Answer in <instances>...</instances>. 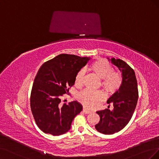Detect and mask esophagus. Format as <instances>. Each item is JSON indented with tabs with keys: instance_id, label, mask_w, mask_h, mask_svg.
I'll return each mask as SVG.
<instances>
[{
	"instance_id": "obj_1",
	"label": "esophagus",
	"mask_w": 159,
	"mask_h": 159,
	"mask_svg": "<svg viewBox=\"0 0 159 159\" xmlns=\"http://www.w3.org/2000/svg\"><path fill=\"white\" fill-rule=\"evenodd\" d=\"M83 112H84L85 114H89V113H91L90 111L87 110V109H85V108H84V109H83Z\"/></svg>"
}]
</instances>
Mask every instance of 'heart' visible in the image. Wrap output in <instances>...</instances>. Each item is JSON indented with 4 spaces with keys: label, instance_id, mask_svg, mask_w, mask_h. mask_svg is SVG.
<instances>
[{
    "label": "heart",
    "instance_id": "heart-1",
    "mask_svg": "<svg viewBox=\"0 0 159 159\" xmlns=\"http://www.w3.org/2000/svg\"><path fill=\"white\" fill-rule=\"evenodd\" d=\"M90 69L98 77L102 79L101 86L109 94L115 93L120 89L122 84V75L119 72L114 70L113 66L106 60L99 59L91 65ZM84 75V69H80L76 73L75 79V84L76 86L80 87L83 85ZM76 98L85 107L92 109L99 106L104 100L105 96L102 91L93 92L86 89L79 92Z\"/></svg>",
    "mask_w": 159,
    "mask_h": 159
}]
</instances>
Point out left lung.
Wrapping results in <instances>:
<instances>
[{"instance_id":"1","label":"left lung","mask_w":159,"mask_h":159,"mask_svg":"<svg viewBox=\"0 0 159 159\" xmlns=\"http://www.w3.org/2000/svg\"><path fill=\"white\" fill-rule=\"evenodd\" d=\"M111 61L122 73V80L120 89L107 100V103L113 105V110L106 109L96 112L100 120L95 128L103 134H113L124 128L132 118L138 99V83L134 69L120 59L111 58Z\"/></svg>"}]
</instances>
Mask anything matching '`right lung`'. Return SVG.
<instances>
[{
    "label": "right lung",
    "instance_id": "obj_1",
    "mask_svg": "<svg viewBox=\"0 0 159 159\" xmlns=\"http://www.w3.org/2000/svg\"><path fill=\"white\" fill-rule=\"evenodd\" d=\"M90 58L62 54L42 65L33 84L30 105L35 122L41 130L53 136L68 132L83 106L76 101L61 103L75 84L76 73Z\"/></svg>",
    "mask_w": 159,
    "mask_h": 159
}]
</instances>
